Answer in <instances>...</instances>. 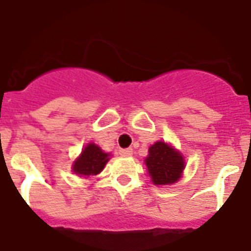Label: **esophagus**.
Wrapping results in <instances>:
<instances>
[{
    "mask_svg": "<svg viewBox=\"0 0 251 251\" xmlns=\"http://www.w3.org/2000/svg\"><path fill=\"white\" fill-rule=\"evenodd\" d=\"M119 154L121 155V157H130V155H132V149L131 148L120 149Z\"/></svg>",
    "mask_w": 251,
    "mask_h": 251,
    "instance_id": "obj_1",
    "label": "esophagus"
}]
</instances>
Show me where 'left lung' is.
I'll return each mask as SVG.
<instances>
[{"label": "left lung", "instance_id": "obj_1", "mask_svg": "<svg viewBox=\"0 0 251 251\" xmlns=\"http://www.w3.org/2000/svg\"><path fill=\"white\" fill-rule=\"evenodd\" d=\"M151 181L155 185L174 184L180 178L185 167L184 157L176 149L157 142L149 148V155L145 158Z\"/></svg>", "mask_w": 251, "mask_h": 251}]
</instances>
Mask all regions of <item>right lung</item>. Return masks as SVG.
Wrapping results in <instances>:
<instances>
[{"label": "right lung", "mask_w": 251, "mask_h": 251, "mask_svg": "<svg viewBox=\"0 0 251 251\" xmlns=\"http://www.w3.org/2000/svg\"><path fill=\"white\" fill-rule=\"evenodd\" d=\"M108 153L102 151V149L96 145L94 143H90L84 148L80 157L77 158L73 166L74 172L81 176H93V175L100 174L102 171L106 163L109 159Z\"/></svg>", "instance_id": "right-lung-1"}]
</instances>
